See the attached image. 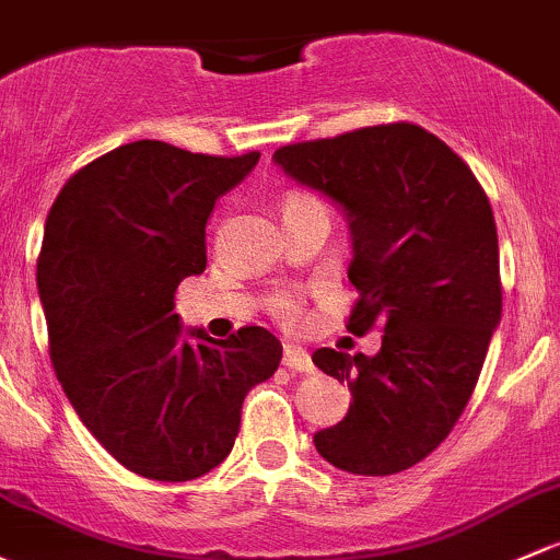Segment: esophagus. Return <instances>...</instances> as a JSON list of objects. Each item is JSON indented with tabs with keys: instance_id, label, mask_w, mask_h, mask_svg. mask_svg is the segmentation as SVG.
<instances>
[{
	"instance_id": "1",
	"label": "esophagus",
	"mask_w": 560,
	"mask_h": 560,
	"mask_svg": "<svg viewBox=\"0 0 560 560\" xmlns=\"http://www.w3.org/2000/svg\"><path fill=\"white\" fill-rule=\"evenodd\" d=\"M284 364L295 373H314V362H311L308 351H303L300 346H284Z\"/></svg>"
}]
</instances>
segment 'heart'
<instances>
[{
	"label": "heart",
	"mask_w": 560,
	"mask_h": 560,
	"mask_svg": "<svg viewBox=\"0 0 560 560\" xmlns=\"http://www.w3.org/2000/svg\"><path fill=\"white\" fill-rule=\"evenodd\" d=\"M305 206H322V203L316 201L314 196H308V192L292 190V192H287L284 201H281V214H287V211H295V209H305ZM268 311L276 316V319L284 322V325H292L300 314V303L292 292H279V295H273L268 300Z\"/></svg>",
	"instance_id": "heart-1"
}]
</instances>
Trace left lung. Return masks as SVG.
<instances>
[{
  "instance_id": "8db88e82",
  "label": "left lung",
  "mask_w": 560,
  "mask_h": 560,
  "mask_svg": "<svg viewBox=\"0 0 560 560\" xmlns=\"http://www.w3.org/2000/svg\"><path fill=\"white\" fill-rule=\"evenodd\" d=\"M273 161L343 206L359 292L346 327H384L375 357L314 354L351 392L346 419L314 434L316 451L351 475L402 472L456 427L502 319L491 203L467 163L413 122L298 141Z\"/></svg>"
}]
</instances>
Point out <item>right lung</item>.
I'll use <instances>...</instances> for the list:
<instances>
[{"label":"right lung","mask_w":560,"mask_h":560,"mask_svg":"<svg viewBox=\"0 0 560 560\" xmlns=\"http://www.w3.org/2000/svg\"><path fill=\"white\" fill-rule=\"evenodd\" d=\"M260 152L220 158L166 141L82 166L45 222L37 287L50 362L80 421L150 480H196L225 462L241 405L281 362L265 327L182 335L176 287L206 270V220Z\"/></svg>","instance_id":"obj_1"}]
</instances>
